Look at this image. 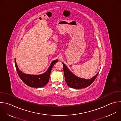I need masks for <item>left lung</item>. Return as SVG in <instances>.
Returning <instances> with one entry per match:
<instances>
[{
  "label": "left lung",
  "mask_w": 121,
  "mask_h": 121,
  "mask_svg": "<svg viewBox=\"0 0 121 121\" xmlns=\"http://www.w3.org/2000/svg\"><path fill=\"white\" fill-rule=\"evenodd\" d=\"M62 64L65 82L69 87L73 88L81 89L88 87L94 82L99 72H98L95 76L91 79H84L75 75L64 63H62Z\"/></svg>",
  "instance_id": "8db88e82"
}]
</instances>
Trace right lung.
<instances>
[{"mask_svg":"<svg viewBox=\"0 0 121 121\" xmlns=\"http://www.w3.org/2000/svg\"><path fill=\"white\" fill-rule=\"evenodd\" d=\"M57 62V59L52 61L48 70L42 74H29L24 73L19 70L17 64L16 59H15V64L17 71L22 81L27 86L35 88L42 87L48 83L53 66Z\"/></svg>","mask_w":121,"mask_h":121,"instance_id":"1","label":"right lung"}]
</instances>
